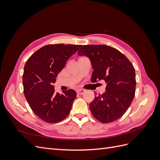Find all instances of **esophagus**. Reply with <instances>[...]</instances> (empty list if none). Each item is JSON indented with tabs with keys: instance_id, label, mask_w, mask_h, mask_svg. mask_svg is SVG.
Here are the masks:
<instances>
[{
	"instance_id": "obj_1",
	"label": "esophagus",
	"mask_w": 160,
	"mask_h": 160,
	"mask_svg": "<svg viewBox=\"0 0 160 160\" xmlns=\"http://www.w3.org/2000/svg\"><path fill=\"white\" fill-rule=\"evenodd\" d=\"M85 91H86L85 89H78L77 91V94H79V95H82V94H83Z\"/></svg>"
}]
</instances>
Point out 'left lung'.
I'll use <instances>...</instances> for the list:
<instances>
[{
	"label": "left lung",
	"instance_id": "obj_1",
	"mask_svg": "<svg viewBox=\"0 0 160 160\" xmlns=\"http://www.w3.org/2000/svg\"><path fill=\"white\" fill-rule=\"evenodd\" d=\"M80 56L88 57L93 69L91 82L104 80L106 91L95 97L89 105L93 117L100 122H115L126 112L135 92V72L132 62L123 53L105 45H83Z\"/></svg>",
	"mask_w": 160,
	"mask_h": 160
}]
</instances>
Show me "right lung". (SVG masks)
Listing matches in <instances>:
<instances>
[{
    "label": "right lung",
    "mask_w": 160,
    "mask_h": 160,
    "mask_svg": "<svg viewBox=\"0 0 160 160\" xmlns=\"http://www.w3.org/2000/svg\"><path fill=\"white\" fill-rule=\"evenodd\" d=\"M81 45L51 44L37 50L24 67V94L32 111L48 123H57L69 115L77 93L72 89L55 93L53 83L69 57Z\"/></svg>",
    "instance_id": "obj_1"
}]
</instances>
